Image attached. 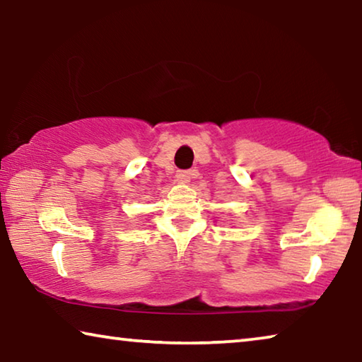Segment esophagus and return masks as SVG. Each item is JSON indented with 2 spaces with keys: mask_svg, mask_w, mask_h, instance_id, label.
I'll return each mask as SVG.
<instances>
[{
  "mask_svg": "<svg viewBox=\"0 0 362 362\" xmlns=\"http://www.w3.org/2000/svg\"><path fill=\"white\" fill-rule=\"evenodd\" d=\"M194 174V170L192 169H187V170H177V180L182 182V183H187L189 182V179H192V175Z\"/></svg>",
  "mask_w": 362,
  "mask_h": 362,
  "instance_id": "esophagus-1",
  "label": "esophagus"
}]
</instances>
